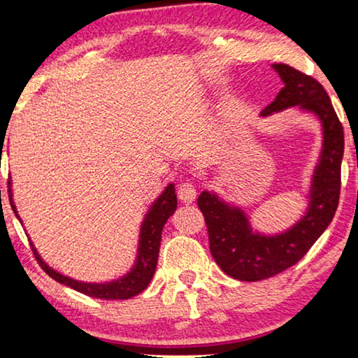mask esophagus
Masks as SVG:
<instances>
[{
  "mask_svg": "<svg viewBox=\"0 0 358 358\" xmlns=\"http://www.w3.org/2000/svg\"><path fill=\"white\" fill-rule=\"evenodd\" d=\"M178 194H179V199L182 200L184 203H190L192 200H195V197H197V190H195L192 182L179 184Z\"/></svg>",
  "mask_w": 358,
  "mask_h": 358,
  "instance_id": "esophagus-1",
  "label": "esophagus"
}]
</instances>
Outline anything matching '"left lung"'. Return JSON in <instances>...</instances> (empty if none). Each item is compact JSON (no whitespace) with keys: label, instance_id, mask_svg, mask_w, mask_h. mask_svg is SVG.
Segmentation results:
<instances>
[{"label":"left lung","instance_id":"obj_1","mask_svg":"<svg viewBox=\"0 0 358 358\" xmlns=\"http://www.w3.org/2000/svg\"><path fill=\"white\" fill-rule=\"evenodd\" d=\"M272 68L280 76L283 87L261 115L268 117L288 107L310 112L321 122L322 146L313 171L306 212L283 233L254 231L243 208L208 190L199 195L197 203L207 223L215 262L229 277L243 282L264 280L295 266L329 227L341 195L344 130L329 96L321 83L295 68L283 63H275Z\"/></svg>","mask_w":358,"mask_h":358}]
</instances>
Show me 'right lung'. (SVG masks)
I'll return each mask as SVG.
<instances>
[{"instance_id": "right-lung-1", "label": "right lung", "mask_w": 358, "mask_h": 358, "mask_svg": "<svg viewBox=\"0 0 358 358\" xmlns=\"http://www.w3.org/2000/svg\"><path fill=\"white\" fill-rule=\"evenodd\" d=\"M4 145V143H3ZM3 153V151H1ZM8 192H9V202L11 207L19 218L16 205L13 202V190H11V180H8ZM178 208V197H176V189L174 184H169L164 189V192L155 200V203L151 205L148 213L145 215L143 223L140 228V239H138V252H136V261L135 266L130 268V272H127L124 277L115 278L112 282L104 283H90V282H80L75 278H70L63 273L53 271L50 266H47L41 257V254L37 252V249L34 248L31 243L32 251L36 254L37 262L41 264V267L50 275L53 280L63 285L73 288V290L85 293L87 296L92 298H102V300H129V298L138 295L150 285L151 278L155 275L156 264H158V254H159V244H161V233H163L164 223L168 222V218L176 212ZM22 223V222H21Z\"/></svg>"}]
</instances>
